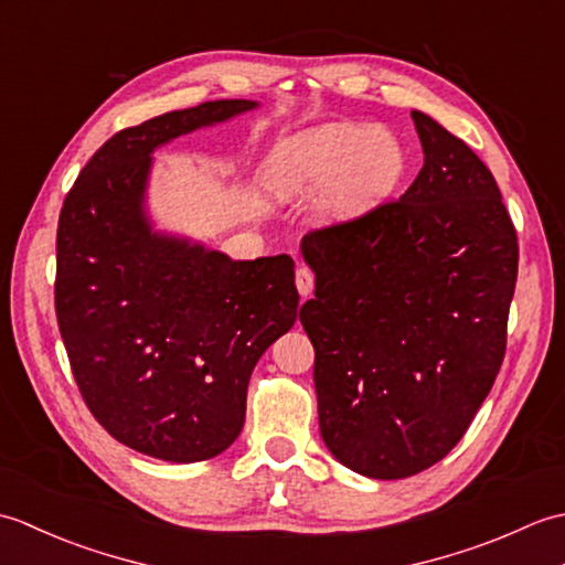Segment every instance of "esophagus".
<instances>
[{
  "label": "esophagus",
  "mask_w": 565,
  "mask_h": 565,
  "mask_svg": "<svg viewBox=\"0 0 565 565\" xmlns=\"http://www.w3.org/2000/svg\"><path fill=\"white\" fill-rule=\"evenodd\" d=\"M296 289L303 298L313 294V271H310L308 267L296 269Z\"/></svg>",
  "instance_id": "34e87169"
}]
</instances>
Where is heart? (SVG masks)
I'll use <instances>...</instances> for the list:
<instances>
[{
  "instance_id": "b5f03b06",
  "label": "heart",
  "mask_w": 565,
  "mask_h": 565,
  "mask_svg": "<svg viewBox=\"0 0 565 565\" xmlns=\"http://www.w3.org/2000/svg\"><path fill=\"white\" fill-rule=\"evenodd\" d=\"M405 170L401 140L386 128L338 121L281 140L264 162V179L281 201L318 196L330 218H352L398 184Z\"/></svg>"
}]
</instances>
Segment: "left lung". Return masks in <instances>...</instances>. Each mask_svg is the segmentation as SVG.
<instances>
[{"mask_svg": "<svg viewBox=\"0 0 565 565\" xmlns=\"http://www.w3.org/2000/svg\"><path fill=\"white\" fill-rule=\"evenodd\" d=\"M425 164L398 201L308 233L320 435L354 473L395 481L441 461L505 356L518 233L495 177L413 111Z\"/></svg>", "mask_w": 565, "mask_h": 565, "instance_id": "left-lung-1", "label": "left lung"}]
</instances>
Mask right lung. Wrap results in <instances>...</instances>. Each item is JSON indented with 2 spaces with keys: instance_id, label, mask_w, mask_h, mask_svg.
Segmentation results:
<instances>
[{
  "instance_id": "1",
  "label": "right lung",
  "mask_w": 565,
  "mask_h": 565,
  "mask_svg": "<svg viewBox=\"0 0 565 565\" xmlns=\"http://www.w3.org/2000/svg\"><path fill=\"white\" fill-rule=\"evenodd\" d=\"M257 106L218 99L121 130L60 211L55 313L82 398L114 439L162 461L231 447L252 369L298 318L291 257L231 259L148 211L154 150Z\"/></svg>"
}]
</instances>
